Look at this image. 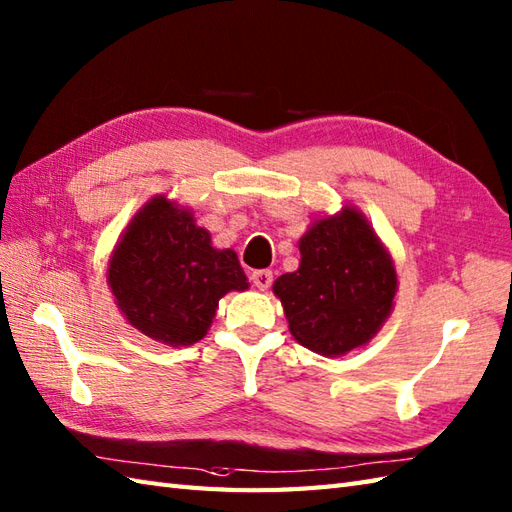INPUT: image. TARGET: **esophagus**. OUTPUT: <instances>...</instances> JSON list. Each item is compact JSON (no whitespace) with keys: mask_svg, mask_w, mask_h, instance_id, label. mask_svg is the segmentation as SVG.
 Returning a JSON list of instances; mask_svg holds the SVG:
<instances>
[{"mask_svg":"<svg viewBox=\"0 0 512 512\" xmlns=\"http://www.w3.org/2000/svg\"><path fill=\"white\" fill-rule=\"evenodd\" d=\"M251 281L257 285L259 290H268L272 283V272L270 270H255L251 275Z\"/></svg>","mask_w":512,"mask_h":512,"instance_id":"34e87169","label":"esophagus"}]
</instances>
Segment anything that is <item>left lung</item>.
Instances as JSON below:
<instances>
[{
	"label": "left lung",
	"mask_w": 512,
	"mask_h": 512,
	"mask_svg": "<svg viewBox=\"0 0 512 512\" xmlns=\"http://www.w3.org/2000/svg\"><path fill=\"white\" fill-rule=\"evenodd\" d=\"M299 251V268L272 283L294 340L325 358L366 347L395 307L399 285L395 261L364 213L344 205L316 218Z\"/></svg>",
	"instance_id": "1"
}]
</instances>
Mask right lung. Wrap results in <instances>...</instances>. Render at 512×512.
Wrapping results in <instances>:
<instances>
[{
	"instance_id": "right-lung-1",
	"label": "right lung",
	"mask_w": 512,
	"mask_h": 512,
	"mask_svg": "<svg viewBox=\"0 0 512 512\" xmlns=\"http://www.w3.org/2000/svg\"><path fill=\"white\" fill-rule=\"evenodd\" d=\"M106 283L126 323L154 342L187 347L205 338L224 294L248 290L231 248H216L194 211L152 196L117 240Z\"/></svg>"
}]
</instances>
